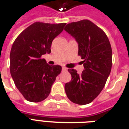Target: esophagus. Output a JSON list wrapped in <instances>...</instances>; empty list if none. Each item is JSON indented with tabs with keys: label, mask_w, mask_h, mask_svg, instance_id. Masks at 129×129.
Returning <instances> with one entry per match:
<instances>
[{
	"label": "esophagus",
	"mask_w": 129,
	"mask_h": 129,
	"mask_svg": "<svg viewBox=\"0 0 129 129\" xmlns=\"http://www.w3.org/2000/svg\"><path fill=\"white\" fill-rule=\"evenodd\" d=\"M62 70H63V71H66V70H67V68L65 67H62Z\"/></svg>",
	"instance_id": "esophagus-1"
}]
</instances>
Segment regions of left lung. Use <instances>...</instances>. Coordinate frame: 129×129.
Masks as SVG:
<instances>
[{
    "instance_id": "obj_1",
    "label": "left lung",
    "mask_w": 129,
    "mask_h": 129,
    "mask_svg": "<svg viewBox=\"0 0 129 129\" xmlns=\"http://www.w3.org/2000/svg\"><path fill=\"white\" fill-rule=\"evenodd\" d=\"M64 29L78 43V54L84 67L81 74L68 69L72 79L65 84V91L73 103L88 104L102 90L111 73V44L102 29L88 20L68 23Z\"/></svg>"
}]
</instances>
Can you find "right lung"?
<instances>
[{
	"mask_svg": "<svg viewBox=\"0 0 129 129\" xmlns=\"http://www.w3.org/2000/svg\"><path fill=\"white\" fill-rule=\"evenodd\" d=\"M66 24L34 23L13 43L10 73L16 88L29 102H39L46 99L61 72V66H50L41 56L50 53L52 41L61 33Z\"/></svg>",
	"mask_w": 129,
	"mask_h": 129,
	"instance_id": "right-lung-1",
	"label": "right lung"
}]
</instances>
